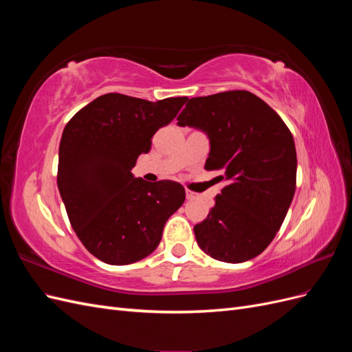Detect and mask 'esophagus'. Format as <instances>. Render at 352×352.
I'll list each match as a JSON object with an SVG mask.
<instances>
[{
	"label": "esophagus",
	"mask_w": 352,
	"mask_h": 352,
	"mask_svg": "<svg viewBox=\"0 0 352 352\" xmlns=\"http://www.w3.org/2000/svg\"><path fill=\"white\" fill-rule=\"evenodd\" d=\"M195 197H197V194L190 192V190H186V198H188V199H194Z\"/></svg>",
	"instance_id": "obj_1"
}]
</instances>
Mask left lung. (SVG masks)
<instances>
[{
    "instance_id": "obj_1",
    "label": "left lung",
    "mask_w": 352,
    "mask_h": 352,
    "mask_svg": "<svg viewBox=\"0 0 352 352\" xmlns=\"http://www.w3.org/2000/svg\"><path fill=\"white\" fill-rule=\"evenodd\" d=\"M179 126L204 132L207 170L226 182L204 221L194 228L199 248L225 263L257 257L276 236L295 194L292 133L270 105L248 91L190 98Z\"/></svg>"
}]
</instances>
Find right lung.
I'll use <instances>...</instances> for the list:
<instances>
[{"label":"right lung","instance_id":"add662e5","mask_svg":"<svg viewBox=\"0 0 352 352\" xmlns=\"http://www.w3.org/2000/svg\"><path fill=\"white\" fill-rule=\"evenodd\" d=\"M186 97L151 102L104 94L74 114L58 148L57 185L70 225L92 255L111 265L136 263L162 241L167 219L184 204L172 180L146 182L132 168L154 133Z\"/></svg>","mask_w":352,"mask_h":352}]
</instances>
